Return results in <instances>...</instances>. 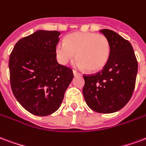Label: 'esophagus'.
Listing matches in <instances>:
<instances>
[{"label":"esophagus","mask_w":146,"mask_h":146,"mask_svg":"<svg viewBox=\"0 0 146 146\" xmlns=\"http://www.w3.org/2000/svg\"><path fill=\"white\" fill-rule=\"evenodd\" d=\"M73 75H74L75 76H80V75H81L80 73H78V72H77V71H76V70H73Z\"/></svg>","instance_id":"esophagus-1"}]
</instances>
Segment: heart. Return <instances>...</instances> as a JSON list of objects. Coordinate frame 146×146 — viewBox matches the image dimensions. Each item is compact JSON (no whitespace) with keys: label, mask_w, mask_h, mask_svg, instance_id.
Returning a JSON list of instances; mask_svg holds the SVG:
<instances>
[{"label":"heart","mask_w":146,"mask_h":146,"mask_svg":"<svg viewBox=\"0 0 146 146\" xmlns=\"http://www.w3.org/2000/svg\"><path fill=\"white\" fill-rule=\"evenodd\" d=\"M77 66L89 72L102 70L111 56L108 39L94 32H73L65 38V43L56 46V55L61 64L66 65L75 57Z\"/></svg>","instance_id":"obj_1"}]
</instances>
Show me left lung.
Returning <instances> with one entry per match:
<instances>
[{
	"label": "left lung",
	"mask_w": 146,
	"mask_h": 146,
	"mask_svg": "<svg viewBox=\"0 0 146 146\" xmlns=\"http://www.w3.org/2000/svg\"><path fill=\"white\" fill-rule=\"evenodd\" d=\"M100 33L108 39L111 56L106 66L94 75L84 76V99L98 113H114L127 104L133 94L138 62L131 43L110 29Z\"/></svg>",
	"instance_id": "1"
}]
</instances>
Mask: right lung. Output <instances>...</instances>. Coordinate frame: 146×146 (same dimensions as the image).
<instances>
[{"mask_svg":"<svg viewBox=\"0 0 146 146\" xmlns=\"http://www.w3.org/2000/svg\"><path fill=\"white\" fill-rule=\"evenodd\" d=\"M60 32L38 30L16 43L9 59L13 94L24 108L37 116L56 111L73 80V71L58 63Z\"/></svg>","mask_w":146,"mask_h":146,"instance_id":"1","label":"right lung"}]
</instances>
